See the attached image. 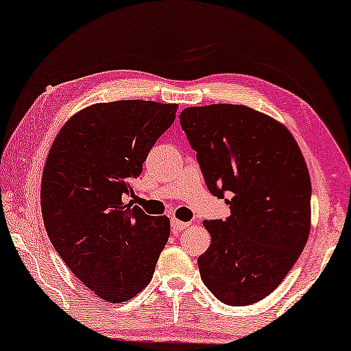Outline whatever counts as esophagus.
Here are the masks:
<instances>
[{
  "mask_svg": "<svg viewBox=\"0 0 351 351\" xmlns=\"http://www.w3.org/2000/svg\"><path fill=\"white\" fill-rule=\"evenodd\" d=\"M189 226H191L189 222H181V221H178V219H173V221H171V228H173L175 233L181 232V230L189 228Z\"/></svg>",
  "mask_w": 351,
  "mask_h": 351,
  "instance_id": "obj_1",
  "label": "esophagus"
}]
</instances>
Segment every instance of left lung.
Instances as JSON below:
<instances>
[{
  "mask_svg": "<svg viewBox=\"0 0 351 351\" xmlns=\"http://www.w3.org/2000/svg\"><path fill=\"white\" fill-rule=\"evenodd\" d=\"M181 128L197 151L226 221H205L211 244L198 257L203 284L228 306L254 304L274 291L311 233V176L284 124L245 106L184 108Z\"/></svg>",
  "mask_w": 351,
  "mask_h": 351,
  "instance_id": "8db88e82",
  "label": "left lung"
}]
</instances>
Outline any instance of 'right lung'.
Here are the masks:
<instances>
[{"mask_svg":"<svg viewBox=\"0 0 351 351\" xmlns=\"http://www.w3.org/2000/svg\"><path fill=\"white\" fill-rule=\"evenodd\" d=\"M176 104H94L67 119L47 156L40 208L72 273L108 302L132 300L153 279L170 219L125 203L130 181L176 117Z\"/></svg>","mask_w":351,"mask_h":351,"instance_id":"add662e5","label":"right lung"}]
</instances>
